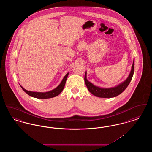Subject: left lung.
<instances>
[{
    "mask_svg": "<svg viewBox=\"0 0 152 152\" xmlns=\"http://www.w3.org/2000/svg\"><path fill=\"white\" fill-rule=\"evenodd\" d=\"M134 71V60L133 61L132 69L128 77L126 80L120 84L116 87L110 88H102L100 87H96L92 84L91 82L88 81L87 79V72L85 74L84 80L88 91L95 96L101 97V98H111L116 97L118 95L121 94L123 91L127 88L130 83V81L132 79Z\"/></svg>",
    "mask_w": 152,
    "mask_h": 152,
    "instance_id": "obj_1",
    "label": "left lung"
}]
</instances>
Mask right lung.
<instances>
[{"label":"right lung","instance_id":"add662e5","mask_svg":"<svg viewBox=\"0 0 152 152\" xmlns=\"http://www.w3.org/2000/svg\"><path fill=\"white\" fill-rule=\"evenodd\" d=\"M68 74H69V73L66 74V75L64 76V77L63 78V79L61 81V83L59 84L58 86L56 87L55 89L52 90L51 91H49V92H31V91H28L25 89L21 86H20V87L27 94H28L31 97L37 98V99H50V98H52V97L57 96L62 92V91L63 90L64 86H65V82H66V80L68 77Z\"/></svg>","mask_w":152,"mask_h":152}]
</instances>
